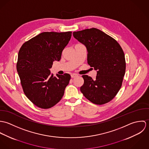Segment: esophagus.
I'll list each match as a JSON object with an SVG mask.
<instances>
[{"label": "esophagus", "mask_w": 149, "mask_h": 149, "mask_svg": "<svg viewBox=\"0 0 149 149\" xmlns=\"http://www.w3.org/2000/svg\"><path fill=\"white\" fill-rule=\"evenodd\" d=\"M70 76H71V77H72V78H74V77H76V76H77V74H74V73H73V74H72Z\"/></svg>", "instance_id": "34e87169"}]
</instances>
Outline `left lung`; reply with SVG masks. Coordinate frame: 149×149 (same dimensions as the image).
<instances>
[{
	"mask_svg": "<svg viewBox=\"0 0 149 149\" xmlns=\"http://www.w3.org/2000/svg\"><path fill=\"white\" fill-rule=\"evenodd\" d=\"M73 35L86 46L88 64L97 70L95 80L82 76L84 83L80 91L92 103L106 104L115 97L122 86L126 72L123 49L115 39L96 28L74 31Z\"/></svg>",
	"mask_w": 149,
	"mask_h": 149,
	"instance_id": "1",
	"label": "left lung"
}]
</instances>
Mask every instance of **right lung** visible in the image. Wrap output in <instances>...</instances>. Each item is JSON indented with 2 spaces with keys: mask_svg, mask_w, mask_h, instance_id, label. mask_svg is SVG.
Masks as SVG:
<instances>
[{
  "mask_svg": "<svg viewBox=\"0 0 149 149\" xmlns=\"http://www.w3.org/2000/svg\"><path fill=\"white\" fill-rule=\"evenodd\" d=\"M71 31L43 32L24 43L19 53L17 70L26 97L36 106L50 108L62 99L70 74H51L54 61H59Z\"/></svg>",
  "mask_w": 149,
  "mask_h": 149,
  "instance_id": "add662e5",
  "label": "right lung"
}]
</instances>
